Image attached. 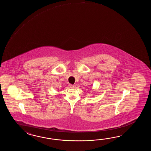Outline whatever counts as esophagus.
<instances>
[{
  "label": "esophagus",
  "mask_w": 151,
  "mask_h": 151,
  "mask_svg": "<svg viewBox=\"0 0 151 151\" xmlns=\"http://www.w3.org/2000/svg\"><path fill=\"white\" fill-rule=\"evenodd\" d=\"M69 87L70 88H74L75 87V85H72V84H69Z\"/></svg>",
  "instance_id": "esophagus-1"
}]
</instances>
